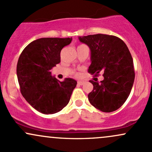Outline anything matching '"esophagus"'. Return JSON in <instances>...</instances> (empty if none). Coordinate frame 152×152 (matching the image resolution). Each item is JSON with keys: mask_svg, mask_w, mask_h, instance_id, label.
<instances>
[{"mask_svg": "<svg viewBox=\"0 0 152 152\" xmlns=\"http://www.w3.org/2000/svg\"><path fill=\"white\" fill-rule=\"evenodd\" d=\"M83 83H84V81H78V85H83Z\"/></svg>", "mask_w": 152, "mask_h": 152, "instance_id": "obj_1", "label": "esophagus"}]
</instances>
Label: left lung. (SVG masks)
<instances>
[{
  "mask_svg": "<svg viewBox=\"0 0 152 152\" xmlns=\"http://www.w3.org/2000/svg\"><path fill=\"white\" fill-rule=\"evenodd\" d=\"M89 47L91 65L88 71L104 80L89 82L94 88L88 95V101L103 112L114 111L124 104L133 86L135 74L133 58L126 43L119 38L106 34L78 37Z\"/></svg>",
  "mask_w": 152,
  "mask_h": 152,
  "instance_id": "8db88e82",
  "label": "left lung"
}]
</instances>
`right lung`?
I'll use <instances>...</instances> for the list:
<instances>
[{
    "mask_svg": "<svg viewBox=\"0 0 152 152\" xmlns=\"http://www.w3.org/2000/svg\"><path fill=\"white\" fill-rule=\"evenodd\" d=\"M71 38H42L24 48L17 64L20 92L26 102L44 114L58 112L69 104L77 81L66 78L60 81L50 70L61 61V50Z\"/></svg>",
    "mask_w": 152,
    "mask_h": 152,
    "instance_id": "right-lung-1",
    "label": "right lung"
}]
</instances>
